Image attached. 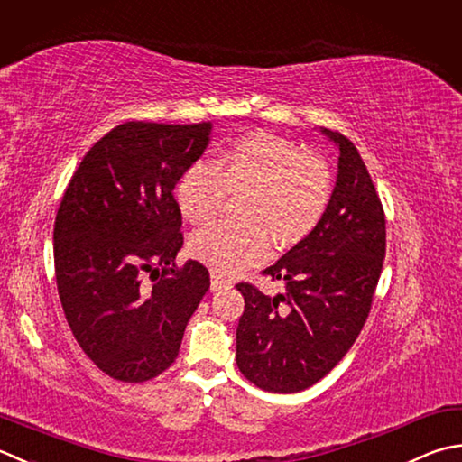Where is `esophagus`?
<instances>
[{
  "label": "esophagus",
  "instance_id": "34e87169",
  "mask_svg": "<svg viewBox=\"0 0 462 462\" xmlns=\"http://www.w3.org/2000/svg\"><path fill=\"white\" fill-rule=\"evenodd\" d=\"M228 286H232V280H228L218 273H210V288L214 292H218L222 288H228Z\"/></svg>",
  "mask_w": 462,
  "mask_h": 462
}]
</instances>
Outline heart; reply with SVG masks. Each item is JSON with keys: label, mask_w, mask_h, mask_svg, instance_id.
Returning a JSON list of instances; mask_svg holds the SVG:
<instances>
[{"label": "heart", "mask_w": 462, "mask_h": 462, "mask_svg": "<svg viewBox=\"0 0 462 462\" xmlns=\"http://www.w3.org/2000/svg\"><path fill=\"white\" fill-rule=\"evenodd\" d=\"M244 189L240 214L246 220L218 222L189 240V254L218 274H238L264 262L274 236L284 246L310 236L327 214L332 178L327 162L294 142L254 134L230 143L214 164H189L174 196L186 220L208 224L228 192Z\"/></svg>", "instance_id": "1"}]
</instances>
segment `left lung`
Wrapping results in <instances>:
<instances>
[{
    "label": "left lung",
    "mask_w": 462,
    "mask_h": 462,
    "mask_svg": "<svg viewBox=\"0 0 462 462\" xmlns=\"http://www.w3.org/2000/svg\"><path fill=\"white\" fill-rule=\"evenodd\" d=\"M327 214L264 273L284 294L236 284L244 312L236 330L240 373L268 393H300L319 383L355 345L368 319L386 252V220L368 170L346 135Z\"/></svg>",
    "instance_id": "8db88e82"
}]
</instances>
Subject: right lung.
Returning <instances> with one entry per match:
<instances>
[{
    "mask_svg": "<svg viewBox=\"0 0 462 462\" xmlns=\"http://www.w3.org/2000/svg\"><path fill=\"white\" fill-rule=\"evenodd\" d=\"M210 132V122L116 125L61 198L53 226L61 309L81 350L116 381L164 373L210 288L200 262L176 266L184 236L174 198Z\"/></svg>",
    "mask_w": 462,
    "mask_h": 462,
    "instance_id": "1",
    "label": "right lung"
}]
</instances>
